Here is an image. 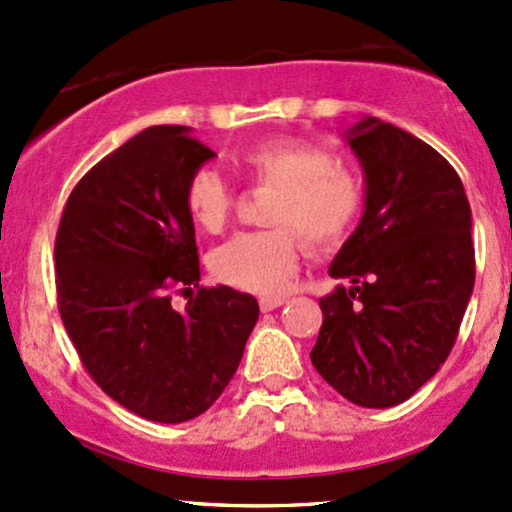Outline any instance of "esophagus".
I'll return each instance as SVG.
<instances>
[{"label":"esophagus","mask_w":512,"mask_h":512,"mask_svg":"<svg viewBox=\"0 0 512 512\" xmlns=\"http://www.w3.org/2000/svg\"><path fill=\"white\" fill-rule=\"evenodd\" d=\"M283 303H286V298H283V295H274V298H262L260 300V310L262 312H272V310H276V307H281Z\"/></svg>","instance_id":"obj_1"}]
</instances>
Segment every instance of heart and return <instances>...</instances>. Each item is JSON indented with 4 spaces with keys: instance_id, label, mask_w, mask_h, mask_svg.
Returning <instances> with one entry per match:
<instances>
[{
    "instance_id": "obj_1",
    "label": "heart",
    "mask_w": 512,
    "mask_h": 512,
    "mask_svg": "<svg viewBox=\"0 0 512 512\" xmlns=\"http://www.w3.org/2000/svg\"><path fill=\"white\" fill-rule=\"evenodd\" d=\"M233 166L250 181L274 186L264 212L272 226L238 233L212 252V274L240 291H283L300 260V238L292 229L310 248H334L353 231L365 207L360 176L307 140H264L240 150ZM183 202L202 231L219 233L229 221L233 193L217 171L197 169L188 176Z\"/></svg>"
}]
</instances>
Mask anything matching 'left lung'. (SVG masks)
<instances>
[{"label": "left lung", "instance_id": "8db88e82", "mask_svg": "<svg viewBox=\"0 0 512 512\" xmlns=\"http://www.w3.org/2000/svg\"><path fill=\"white\" fill-rule=\"evenodd\" d=\"M365 171V212L331 262L310 360L362 408L403 403L439 372L474 286L463 181L432 145L377 116L346 133Z\"/></svg>", "mask_w": 512, "mask_h": 512}]
</instances>
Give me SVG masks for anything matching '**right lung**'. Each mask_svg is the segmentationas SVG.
Returning <instances> with one entry per match:
<instances>
[{
  "label": "right lung",
  "instance_id": "obj_1",
  "mask_svg": "<svg viewBox=\"0 0 512 512\" xmlns=\"http://www.w3.org/2000/svg\"><path fill=\"white\" fill-rule=\"evenodd\" d=\"M214 152L188 126H152L97 162L61 214L54 269L61 322L116 403L178 424L224 393L260 317L248 293L202 288L183 188ZM198 293L176 311L174 292Z\"/></svg>",
  "mask_w": 512,
  "mask_h": 512
}]
</instances>
